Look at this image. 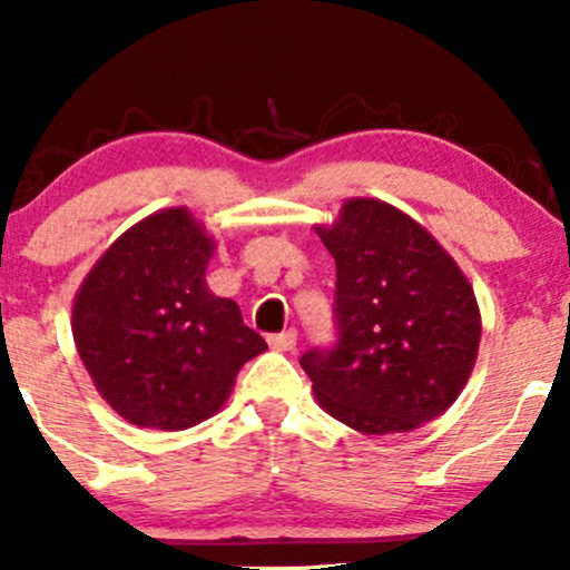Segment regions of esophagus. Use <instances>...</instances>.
I'll return each instance as SVG.
<instances>
[{"label": "esophagus", "instance_id": "1", "mask_svg": "<svg viewBox=\"0 0 570 570\" xmlns=\"http://www.w3.org/2000/svg\"><path fill=\"white\" fill-rule=\"evenodd\" d=\"M267 343H271V348L292 351L294 345H297V330H286V332H276V335H267Z\"/></svg>", "mask_w": 570, "mask_h": 570}]
</instances>
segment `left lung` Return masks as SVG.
I'll list each match as a JSON object with an SVG mask.
<instances>
[{
  "instance_id": "obj_1",
  "label": "left lung",
  "mask_w": 570,
  "mask_h": 570,
  "mask_svg": "<svg viewBox=\"0 0 570 570\" xmlns=\"http://www.w3.org/2000/svg\"><path fill=\"white\" fill-rule=\"evenodd\" d=\"M318 235L337 265V340L299 356L318 404L372 436L434 421L474 367L482 330L472 284L417 222L383 200H348Z\"/></svg>"
}]
</instances>
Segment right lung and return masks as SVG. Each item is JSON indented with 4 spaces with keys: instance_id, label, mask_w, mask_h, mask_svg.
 Masks as SVG:
<instances>
[{
    "instance_id": "add662e5",
    "label": "right lung",
    "mask_w": 570,
    "mask_h": 570,
    "mask_svg": "<svg viewBox=\"0 0 570 570\" xmlns=\"http://www.w3.org/2000/svg\"><path fill=\"white\" fill-rule=\"evenodd\" d=\"M212 254L189 212L168 208L122 233L77 292L71 332L85 370L134 426L206 421L267 348L233 299L206 289Z\"/></svg>"
}]
</instances>
